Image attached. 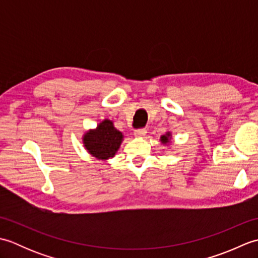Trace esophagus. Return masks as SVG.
Listing matches in <instances>:
<instances>
[{
    "mask_svg": "<svg viewBox=\"0 0 258 258\" xmlns=\"http://www.w3.org/2000/svg\"><path fill=\"white\" fill-rule=\"evenodd\" d=\"M146 130L145 128H140V130H135L134 131V135L138 136V138H143V136L146 134Z\"/></svg>",
    "mask_w": 258,
    "mask_h": 258,
    "instance_id": "esophagus-1",
    "label": "esophagus"
}]
</instances>
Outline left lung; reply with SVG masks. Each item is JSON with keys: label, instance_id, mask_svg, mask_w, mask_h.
<instances>
[{"label": "left lung", "instance_id": "left-lung-1", "mask_svg": "<svg viewBox=\"0 0 258 258\" xmlns=\"http://www.w3.org/2000/svg\"><path fill=\"white\" fill-rule=\"evenodd\" d=\"M171 140H172V133L171 132H166L164 135L161 136V143L163 145H168L169 143H171Z\"/></svg>", "mask_w": 258, "mask_h": 258}]
</instances>
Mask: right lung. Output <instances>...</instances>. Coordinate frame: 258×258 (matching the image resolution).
<instances>
[{"label": "right lung", "mask_w": 258, "mask_h": 258, "mask_svg": "<svg viewBox=\"0 0 258 258\" xmlns=\"http://www.w3.org/2000/svg\"><path fill=\"white\" fill-rule=\"evenodd\" d=\"M123 139V133L115 128L113 120L108 118L98 123L96 128L87 131L82 138L85 150L93 157L102 161H107L115 155Z\"/></svg>", "instance_id": "right-lung-1"}]
</instances>
